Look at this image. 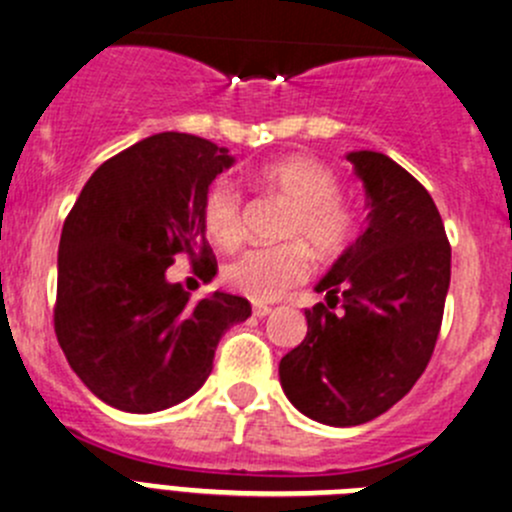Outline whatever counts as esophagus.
Returning <instances> with one entry per match:
<instances>
[{
  "mask_svg": "<svg viewBox=\"0 0 512 512\" xmlns=\"http://www.w3.org/2000/svg\"><path fill=\"white\" fill-rule=\"evenodd\" d=\"M252 312H255L257 317H267L272 312V307L270 305H262V302H255V305H252Z\"/></svg>",
  "mask_w": 512,
  "mask_h": 512,
  "instance_id": "obj_1",
  "label": "esophagus"
}]
</instances>
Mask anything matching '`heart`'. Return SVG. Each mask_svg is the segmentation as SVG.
I'll use <instances>...</instances> for the list:
<instances>
[{
	"label": "heart",
	"instance_id": "obj_1",
	"mask_svg": "<svg viewBox=\"0 0 512 512\" xmlns=\"http://www.w3.org/2000/svg\"><path fill=\"white\" fill-rule=\"evenodd\" d=\"M262 190L290 202L282 235L300 242L277 247H250L225 265L227 285L250 300L267 302L285 295L310 272L305 242L320 257L337 255L350 242L355 215L340 197V180L320 160L307 155L280 157L255 172ZM202 222L210 240L220 247H235L245 232L242 195L230 180H215L202 200Z\"/></svg>",
	"mask_w": 512,
	"mask_h": 512
}]
</instances>
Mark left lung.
I'll return each instance as SVG.
<instances>
[{
  "label": "left lung",
  "instance_id": "8db88e82",
  "mask_svg": "<svg viewBox=\"0 0 512 512\" xmlns=\"http://www.w3.org/2000/svg\"><path fill=\"white\" fill-rule=\"evenodd\" d=\"M347 160L365 185L367 227L315 285L325 302L305 310V340L280 360L287 400L335 428L367 423L410 393L450 287V242L428 190L382 152Z\"/></svg>",
  "mask_w": 512,
  "mask_h": 512
}]
</instances>
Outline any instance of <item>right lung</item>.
<instances>
[{"mask_svg": "<svg viewBox=\"0 0 512 512\" xmlns=\"http://www.w3.org/2000/svg\"><path fill=\"white\" fill-rule=\"evenodd\" d=\"M227 147L160 132L97 167L59 240L54 332L69 367L124 413L172 408L205 385L220 337L250 317L245 297L192 302L167 280L177 255L215 277L202 200L232 167Z\"/></svg>", "mask_w": 512, "mask_h": 512, "instance_id": "obj_1", "label": "right lung"}]
</instances>
